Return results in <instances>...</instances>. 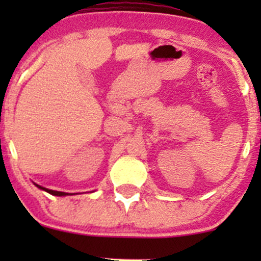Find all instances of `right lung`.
Masks as SVG:
<instances>
[{"instance_id":"obj_1","label":"right lung","mask_w":261,"mask_h":261,"mask_svg":"<svg viewBox=\"0 0 261 261\" xmlns=\"http://www.w3.org/2000/svg\"><path fill=\"white\" fill-rule=\"evenodd\" d=\"M35 185H37V184H35ZM37 187H38L39 189H43V190L47 191V193L51 194V195H58V196H65V195H68L67 193H62V191H55V190H49V189H45V188H43V187H40V185H37Z\"/></svg>"}]
</instances>
